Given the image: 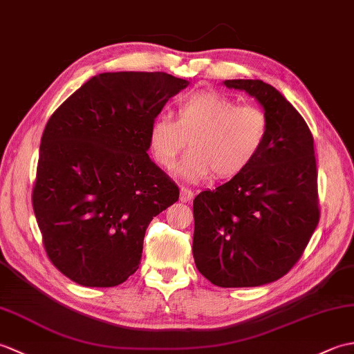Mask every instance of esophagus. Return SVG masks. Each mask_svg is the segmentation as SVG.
I'll return each mask as SVG.
<instances>
[{
	"label": "esophagus",
	"instance_id": "obj_1",
	"mask_svg": "<svg viewBox=\"0 0 354 354\" xmlns=\"http://www.w3.org/2000/svg\"><path fill=\"white\" fill-rule=\"evenodd\" d=\"M193 196H194V193L190 190V189H187V187H183L181 189V193H179V201L181 202H192L193 201Z\"/></svg>",
	"mask_w": 354,
	"mask_h": 354
}]
</instances>
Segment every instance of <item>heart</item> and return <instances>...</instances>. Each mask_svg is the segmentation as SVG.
<instances>
[{"label":"heart","mask_w":354,"mask_h":354,"mask_svg":"<svg viewBox=\"0 0 354 354\" xmlns=\"http://www.w3.org/2000/svg\"><path fill=\"white\" fill-rule=\"evenodd\" d=\"M268 133L269 120L261 108L204 89L179 100L175 120L167 114L153 118L149 149L158 165L171 170L189 141L190 153L178 169L179 176L201 181L214 173L230 179L250 167Z\"/></svg>","instance_id":"heart-1"}]
</instances>
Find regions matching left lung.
I'll return each instance as SVG.
<instances>
[{
	"label": "left lung",
	"instance_id": "obj_1",
	"mask_svg": "<svg viewBox=\"0 0 354 354\" xmlns=\"http://www.w3.org/2000/svg\"><path fill=\"white\" fill-rule=\"evenodd\" d=\"M260 103L265 146L250 167L193 202V257L219 288L272 283L301 257L319 221L313 137L299 112L263 80H225Z\"/></svg>",
	"mask_w": 354,
	"mask_h": 354
}]
</instances>
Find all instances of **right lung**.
<instances>
[{
    "mask_svg": "<svg viewBox=\"0 0 354 354\" xmlns=\"http://www.w3.org/2000/svg\"><path fill=\"white\" fill-rule=\"evenodd\" d=\"M189 84L167 73H102L50 117L33 209L47 255L74 283L112 288L138 269L150 221L179 198L147 155L149 129Z\"/></svg>",
    "mask_w": 354,
    "mask_h": 354,
    "instance_id": "right-lung-1",
    "label": "right lung"
}]
</instances>
